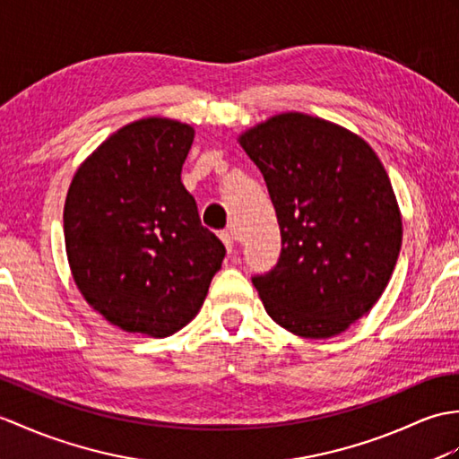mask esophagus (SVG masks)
<instances>
[{
    "label": "esophagus",
    "instance_id": "1",
    "mask_svg": "<svg viewBox=\"0 0 459 459\" xmlns=\"http://www.w3.org/2000/svg\"><path fill=\"white\" fill-rule=\"evenodd\" d=\"M219 237H221V240H222V242H225L227 250L230 252V250L234 248V240H237V238H234V234H232L230 230H222V232L219 234Z\"/></svg>",
    "mask_w": 459,
    "mask_h": 459
}]
</instances>
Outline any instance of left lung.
Wrapping results in <instances>:
<instances>
[{
	"label": "left lung",
	"mask_w": 459,
	"mask_h": 459,
	"mask_svg": "<svg viewBox=\"0 0 459 459\" xmlns=\"http://www.w3.org/2000/svg\"><path fill=\"white\" fill-rule=\"evenodd\" d=\"M237 141L260 168L281 230L278 265L252 280L265 313L301 338L346 333L385 291L403 242L379 156L346 126L299 111Z\"/></svg>",
	"instance_id": "obj_1"
}]
</instances>
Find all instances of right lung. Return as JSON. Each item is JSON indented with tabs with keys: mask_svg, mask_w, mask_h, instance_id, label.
<instances>
[{
	"mask_svg": "<svg viewBox=\"0 0 459 459\" xmlns=\"http://www.w3.org/2000/svg\"><path fill=\"white\" fill-rule=\"evenodd\" d=\"M195 129L169 117L121 126L78 166L64 242L88 305L125 333L166 338L191 323L225 258L181 184Z\"/></svg>",
	"mask_w": 459,
	"mask_h": 459,
	"instance_id": "1",
	"label": "right lung"
}]
</instances>
